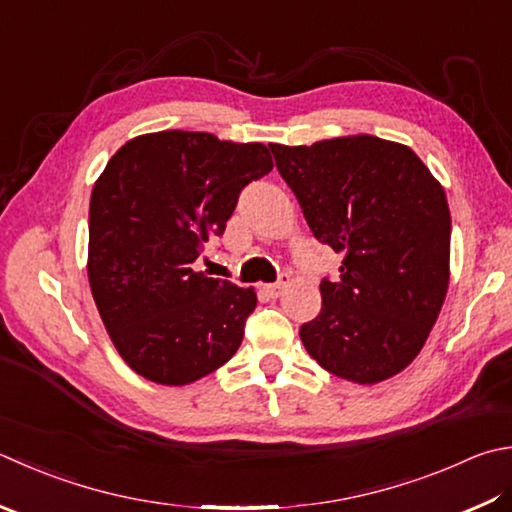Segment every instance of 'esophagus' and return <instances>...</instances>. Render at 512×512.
<instances>
[{"mask_svg":"<svg viewBox=\"0 0 512 512\" xmlns=\"http://www.w3.org/2000/svg\"><path fill=\"white\" fill-rule=\"evenodd\" d=\"M287 283H289V276H287V274H283V276H281V281L269 283V285H263V287H260V292H263L267 298H278V296L283 294V289L287 287Z\"/></svg>","mask_w":512,"mask_h":512,"instance_id":"obj_1","label":"esophagus"}]
</instances>
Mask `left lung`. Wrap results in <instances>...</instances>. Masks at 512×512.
Segmentation results:
<instances>
[{
	"label": "left lung",
	"instance_id": "obj_1",
	"mask_svg": "<svg viewBox=\"0 0 512 512\" xmlns=\"http://www.w3.org/2000/svg\"><path fill=\"white\" fill-rule=\"evenodd\" d=\"M318 243L343 254L303 323L312 359L341 379L379 383L421 352L448 292L450 211L417 153L374 136L269 144Z\"/></svg>",
	"mask_w": 512,
	"mask_h": 512
}]
</instances>
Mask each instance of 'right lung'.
I'll use <instances>...</instances> for the list:
<instances>
[{"instance_id": "1", "label": "right lung", "mask_w": 512, "mask_h": 512, "mask_svg": "<svg viewBox=\"0 0 512 512\" xmlns=\"http://www.w3.org/2000/svg\"><path fill=\"white\" fill-rule=\"evenodd\" d=\"M272 167L260 142L160 131L129 140L95 182L91 292L115 350L144 379L185 385L236 354L256 292L194 265L240 191Z\"/></svg>"}]
</instances>
